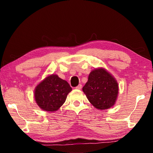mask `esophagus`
I'll list each match as a JSON object with an SVG mask.
<instances>
[{
    "label": "esophagus",
    "instance_id": "obj_1",
    "mask_svg": "<svg viewBox=\"0 0 153 153\" xmlns=\"http://www.w3.org/2000/svg\"><path fill=\"white\" fill-rule=\"evenodd\" d=\"M81 88H82V85L81 84H79L78 86L76 87V89H77V90H80Z\"/></svg>",
    "mask_w": 153,
    "mask_h": 153
}]
</instances>
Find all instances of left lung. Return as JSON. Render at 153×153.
<instances>
[{
    "mask_svg": "<svg viewBox=\"0 0 153 153\" xmlns=\"http://www.w3.org/2000/svg\"><path fill=\"white\" fill-rule=\"evenodd\" d=\"M82 90L95 108L104 110L113 107L115 103L119 86L112 75L104 68H98L90 72Z\"/></svg>",
    "mask_w": 153,
    "mask_h": 153,
    "instance_id": "8db88e82",
    "label": "left lung"
}]
</instances>
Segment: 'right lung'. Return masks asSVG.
<instances>
[{"instance_id": "right-lung-1", "label": "right lung", "mask_w": 153, "mask_h": 153, "mask_svg": "<svg viewBox=\"0 0 153 153\" xmlns=\"http://www.w3.org/2000/svg\"><path fill=\"white\" fill-rule=\"evenodd\" d=\"M72 90L68 82L52 74L46 77L34 90L36 102L46 111H57L65 102L67 96Z\"/></svg>"}]
</instances>
